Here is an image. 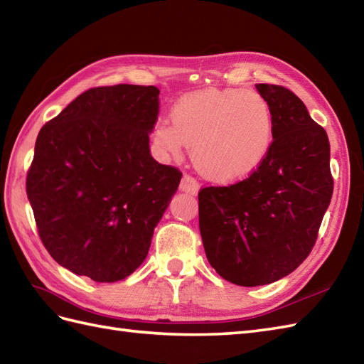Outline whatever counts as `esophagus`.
I'll return each instance as SVG.
<instances>
[{
    "instance_id": "obj_1",
    "label": "esophagus",
    "mask_w": 364,
    "mask_h": 364,
    "mask_svg": "<svg viewBox=\"0 0 364 364\" xmlns=\"http://www.w3.org/2000/svg\"><path fill=\"white\" fill-rule=\"evenodd\" d=\"M180 191L186 192V193H191V195H197L200 191V186L192 178V176L184 175L181 178V183H180Z\"/></svg>"
}]
</instances>
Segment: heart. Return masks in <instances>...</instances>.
I'll return each instance as SVG.
<instances>
[{
    "instance_id": "obj_1",
    "label": "heart",
    "mask_w": 364,
    "mask_h": 364,
    "mask_svg": "<svg viewBox=\"0 0 364 364\" xmlns=\"http://www.w3.org/2000/svg\"><path fill=\"white\" fill-rule=\"evenodd\" d=\"M172 124L160 121L154 141L180 158L183 147L204 178L234 183L252 175L271 152L274 115L255 90L206 89L183 97L171 112Z\"/></svg>"
}]
</instances>
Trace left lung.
Returning <instances> with one entry per match:
<instances>
[{"label":"left lung","mask_w":364,"mask_h":364,"mask_svg":"<svg viewBox=\"0 0 364 364\" xmlns=\"http://www.w3.org/2000/svg\"><path fill=\"white\" fill-rule=\"evenodd\" d=\"M255 87L272 109L271 152L249 178L198 193L210 266L246 287L278 282L304 262L333 191L326 130L294 92L275 85Z\"/></svg>","instance_id":"8db88e82"}]
</instances>
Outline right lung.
I'll list each match as a JSON object with an SVG mask.
<instances>
[{"label": "right lung", "instance_id": "add662e5", "mask_svg": "<svg viewBox=\"0 0 364 364\" xmlns=\"http://www.w3.org/2000/svg\"><path fill=\"white\" fill-rule=\"evenodd\" d=\"M158 95L155 86L93 87L40 130L27 198L44 247L73 274L115 283L147 257L181 180L149 149Z\"/></svg>", "mask_w": 364, "mask_h": 364}]
</instances>
